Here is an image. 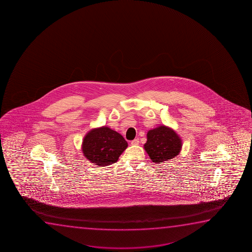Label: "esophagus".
<instances>
[{
	"mask_svg": "<svg viewBox=\"0 0 252 252\" xmlns=\"http://www.w3.org/2000/svg\"><path fill=\"white\" fill-rule=\"evenodd\" d=\"M131 144L132 145H138L139 144V139L138 138H135L131 142Z\"/></svg>",
	"mask_w": 252,
	"mask_h": 252,
	"instance_id": "esophagus-1",
	"label": "esophagus"
}]
</instances>
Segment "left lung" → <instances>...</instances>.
Segmentation results:
<instances>
[{
  "instance_id": "obj_1",
  "label": "left lung",
  "mask_w": 252,
  "mask_h": 252,
  "mask_svg": "<svg viewBox=\"0 0 252 252\" xmlns=\"http://www.w3.org/2000/svg\"><path fill=\"white\" fill-rule=\"evenodd\" d=\"M182 146V139L172 128L159 126L147 132L144 148L152 162L161 163L178 155Z\"/></svg>"
}]
</instances>
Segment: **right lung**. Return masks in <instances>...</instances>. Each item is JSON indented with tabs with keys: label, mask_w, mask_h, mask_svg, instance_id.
I'll use <instances>...</instances> for the list:
<instances>
[{
	"label": "right lung",
	"mask_w": 252,
	"mask_h": 252,
	"mask_svg": "<svg viewBox=\"0 0 252 252\" xmlns=\"http://www.w3.org/2000/svg\"><path fill=\"white\" fill-rule=\"evenodd\" d=\"M127 142L117 131L107 126L94 128L83 138L82 151L89 161L100 167L118 161L127 148Z\"/></svg>",
	"instance_id": "obj_1"
}]
</instances>
